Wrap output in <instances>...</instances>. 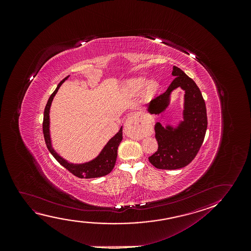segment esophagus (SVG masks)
<instances>
[{"label":"esophagus","mask_w":251,"mask_h":251,"mask_svg":"<svg viewBox=\"0 0 251 251\" xmlns=\"http://www.w3.org/2000/svg\"><path fill=\"white\" fill-rule=\"evenodd\" d=\"M142 119H143V115L141 113L134 114L127 117L124 124L125 130L131 129V128H141L143 126Z\"/></svg>","instance_id":"1"}]
</instances>
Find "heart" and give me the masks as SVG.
Returning a JSON list of instances; mask_svg holds the SVG:
<instances>
[{
	"label": "heart",
	"mask_w": 251,
	"mask_h": 251,
	"mask_svg": "<svg viewBox=\"0 0 251 251\" xmlns=\"http://www.w3.org/2000/svg\"><path fill=\"white\" fill-rule=\"evenodd\" d=\"M146 83H147V79L144 77L134 78V79H130L127 82V88L128 91H130L132 93H138L144 87ZM158 89V82L155 81V80H152L151 82L148 83V86H147L146 95L148 97L152 96Z\"/></svg>",
	"instance_id": "b5f03b06"
}]
</instances>
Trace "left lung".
<instances>
[{
  "label": "left lung",
  "mask_w": 251,
  "mask_h": 251,
  "mask_svg": "<svg viewBox=\"0 0 251 251\" xmlns=\"http://www.w3.org/2000/svg\"><path fill=\"white\" fill-rule=\"evenodd\" d=\"M172 75L176 78L165 93L148 104L149 113L158 115L168 107L173 90L181 87L185 91L183 121L178 126L167 125L164 127L160 123L155 124L158 148L148 159L154 167L163 170H176L189 165L198 153L207 127L206 103L199 87L176 66H173Z\"/></svg>",
  "instance_id": "8db88e82"
}]
</instances>
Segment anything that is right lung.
Here are the masks:
<instances>
[{"mask_svg": "<svg viewBox=\"0 0 251 251\" xmlns=\"http://www.w3.org/2000/svg\"><path fill=\"white\" fill-rule=\"evenodd\" d=\"M69 77V75L67 76L66 78L62 79L61 82L59 83L56 89L50 95L48 102L46 103L45 113H44V121H43V132H44V136H45V144L47 146L50 152L60 163V165L65 167L69 172H71L73 175L77 177L95 178V177L103 176L109 174L113 170L115 164H116L117 148L123 140V127H121L120 130L118 131V133L108 141V143L105 145V147L103 148V150L101 151L97 158L93 159L92 161L86 162L84 164L75 165V164L69 163L64 158H62L60 155L57 154L56 151L52 148L50 135V109L51 105L52 100L57 93L60 86H62V83L64 82Z\"/></svg>", "mask_w": 251, "mask_h": 251, "instance_id": "obj_1", "label": "right lung"}]
</instances>
